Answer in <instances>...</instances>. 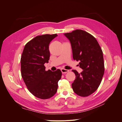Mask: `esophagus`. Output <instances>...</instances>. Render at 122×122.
Returning <instances> with one entry per match:
<instances>
[{
	"label": "esophagus",
	"mask_w": 122,
	"mask_h": 122,
	"mask_svg": "<svg viewBox=\"0 0 122 122\" xmlns=\"http://www.w3.org/2000/svg\"><path fill=\"white\" fill-rule=\"evenodd\" d=\"M61 71L62 74H66V73H67L69 72V70L65 69H61Z\"/></svg>",
	"instance_id": "34e87169"
}]
</instances>
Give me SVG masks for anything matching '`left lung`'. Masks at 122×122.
I'll list each match as a JSON object with an SVG mask.
<instances>
[{
    "mask_svg": "<svg viewBox=\"0 0 122 122\" xmlns=\"http://www.w3.org/2000/svg\"><path fill=\"white\" fill-rule=\"evenodd\" d=\"M65 35L71 42L73 60L80 61L79 67L83 70L80 74L72 70L76 76L72 89L79 96H88L98 89L104 75L102 50L94 36L81 29Z\"/></svg>",
    "mask_w": 122,
    "mask_h": 122,
    "instance_id": "obj_1",
    "label": "left lung"
}]
</instances>
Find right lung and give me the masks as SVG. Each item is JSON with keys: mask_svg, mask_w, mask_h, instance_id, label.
<instances>
[{"mask_svg": "<svg viewBox=\"0 0 122 122\" xmlns=\"http://www.w3.org/2000/svg\"><path fill=\"white\" fill-rule=\"evenodd\" d=\"M57 34L38 36L25 45L21 57V73L28 91L35 97L49 99L56 93L62 73L45 70L50 57L49 45Z\"/></svg>", "mask_w": 122, "mask_h": 122, "instance_id": "1", "label": "right lung"}]
</instances>
